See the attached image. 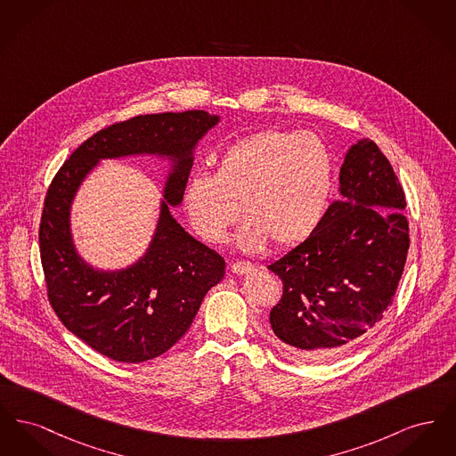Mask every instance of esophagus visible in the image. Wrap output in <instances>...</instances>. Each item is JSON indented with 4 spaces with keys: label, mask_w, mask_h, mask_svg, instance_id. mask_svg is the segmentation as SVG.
Instances as JSON below:
<instances>
[{
    "label": "esophagus",
    "mask_w": 456,
    "mask_h": 456,
    "mask_svg": "<svg viewBox=\"0 0 456 456\" xmlns=\"http://www.w3.org/2000/svg\"><path fill=\"white\" fill-rule=\"evenodd\" d=\"M231 270H232V273L244 275V273H248V272H251V270H253V265H251L249 261H232V263H231Z\"/></svg>",
    "instance_id": "34e87169"
}]
</instances>
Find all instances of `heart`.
I'll return each mask as SVG.
<instances>
[{
  "label": "heart",
  "instance_id": "obj_1",
  "mask_svg": "<svg viewBox=\"0 0 456 456\" xmlns=\"http://www.w3.org/2000/svg\"><path fill=\"white\" fill-rule=\"evenodd\" d=\"M333 188V157L311 131L266 130L229 145L216 174L196 173L183 193L196 234L220 244L244 210L239 244L261 249L272 239L292 248L323 222ZM243 208H240V203Z\"/></svg>",
  "mask_w": 456,
  "mask_h": 456
}]
</instances>
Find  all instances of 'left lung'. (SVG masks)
<instances>
[{"label":"left lung","instance_id":"1","mask_svg":"<svg viewBox=\"0 0 456 456\" xmlns=\"http://www.w3.org/2000/svg\"><path fill=\"white\" fill-rule=\"evenodd\" d=\"M340 195L311 238L268 265L283 283L272 330L314 362L342 355L383 320L411 246L403 188L374 142L348 149Z\"/></svg>","mask_w":456,"mask_h":456}]
</instances>
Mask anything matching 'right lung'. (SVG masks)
I'll use <instances>...</instances> for the list:
<instances>
[{"mask_svg":"<svg viewBox=\"0 0 456 456\" xmlns=\"http://www.w3.org/2000/svg\"><path fill=\"white\" fill-rule=\"evenodd\" d=\"M218 116L205 110L136 116L97 131L53 177L39 227L47 299L61 323L112 361L145 362L167 352L188 331L205 294L225 273V261L191 238L171 216L183 201L198 140ZM138 152L175 160L150 251L125 271L101 273L82 261L69 234V207L101 158Z\"/></svg>","mask_w":456,"mask_h":456,"instance_id":"1","label":"right lung"}]
</instances>
